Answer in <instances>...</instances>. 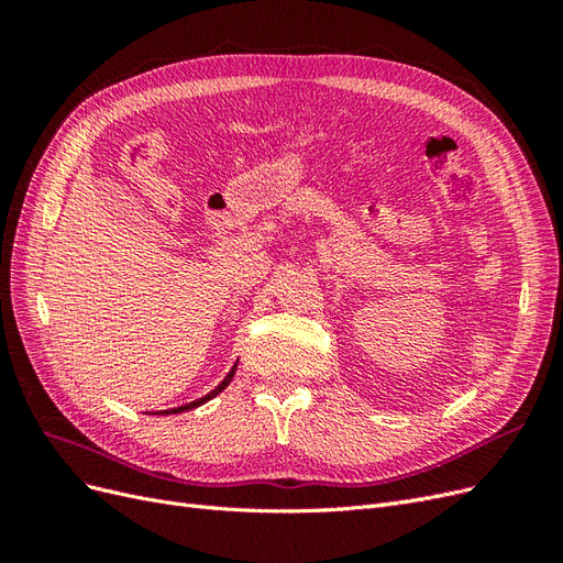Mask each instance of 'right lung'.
I'll list each match as a JSON object with an SVG mask.
<instances>
[{"label": "right lung", "mask_w": 563, "mask_h": 563, "mask_svg": "<svg viewBox=\"0 0 563 563\" xmlns=\"http://www.w3.org/2000/svg\"><path fill=\"white\" fill-rule=\"evenodd\" d=\"M234 368L236 366H232V371L228 373V376H225V380L223 383H220L216 389H211L209 391V395L207 397H201V399H197V401H190V404H185V406H178V408H172V411H166V413H180V411H190V408H197L199 404H203V401H209L211 397H216L218 395V391H223L228 385H230V380H232V376H234ZM164 413V411H162Z\"/></svg>", "instance_id": "right-lung-1"}]
</instances>
